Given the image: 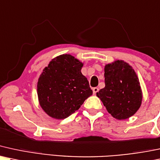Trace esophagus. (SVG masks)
I'll use <instances>...</instances> for the list:
<instances>
[{
    "label": "esophagus",
    "instance_id": "esophagus-1",
    "mask_svg": "<svg viewBox=\"0 0 160 160\" xmlns=\"http://www.w3.org/2000/svg\"><path fill=\"white\" fill-rule=\"evenodd\" d=\"M98 91H99V88H93V94H97V93H98Z\"/></svg>",
    "mask_w": 160,
    "mask_h": 160
}]
</instances>
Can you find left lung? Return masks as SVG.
Segmentation results:
<instances>
[{
	"instance_id": "obj_1",
	"label": "left lung",
	"mask_w": 160,
	"mask_h": 160,
	"mask_svg": "<svg viewBox=\"0 0 160 160\" xmlns=\"http://www.w3.org/2000/svg\"><path fill=\"white\" fill-rule=\"evenodd\" d=\"M105 86L97 96L107 111L118 120H125L139 109L142 91L136 72L123 61L112 62L105 66Z\"/></svg>"
}]
</instances>
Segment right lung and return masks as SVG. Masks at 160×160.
<instances>
[{
  "label": "right lung",
  "mask_w": 160,
  "mask_h": 160,
  "mask_svg": "<svg viewBox=\"0 0 160 160\" xmlns=\"http://www.w3.org/2000/svg\"><path fill=\"white\" fill-rule=\"evenodd\" d=\"M83 63L70 54L54 58L37 82L41 108L50 117L65 119L74 113L93 91L81 69Z\"/></svg>",
  "instance_id": "1"
}]
</instances>
